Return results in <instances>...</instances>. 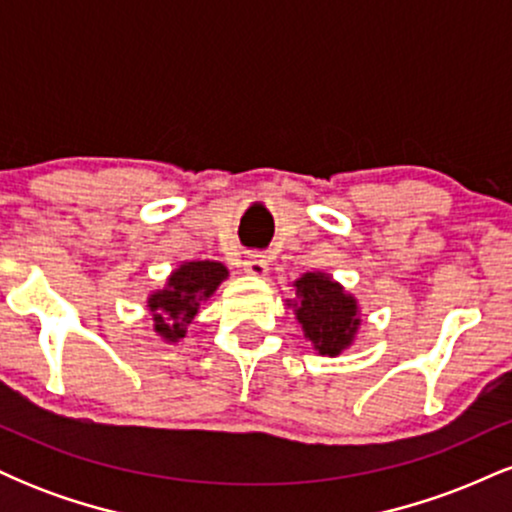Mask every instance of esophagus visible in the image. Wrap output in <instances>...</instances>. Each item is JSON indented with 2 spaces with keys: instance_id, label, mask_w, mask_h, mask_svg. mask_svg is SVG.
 I'll list each match as a JSON object with an SVG mask.
<instances>
[{
  "instance_id": "obj_1",
  "label": "esophagus",
  "mask_w": 512,
  "mask_h": 512,
  "mask_svg": "<svg viewBox=\"0 0 512 512\" xmlns=\"http://www.w3.org/2000/svg\"><path fill=\"white\" fill-rule=\"evenodd\" d=\"M243 269L245 274L250 276H267L269 272L267 255H262V252H252V255H248V260L243 262Z\"/></svg>"
}]
</instances>
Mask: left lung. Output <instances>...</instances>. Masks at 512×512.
Masks as SVG:
<instances>
[{
    "label": "left lung",
    "instance_id": "1",
    "mask_svg": "<svg viewBox=\"0 0 512 512\" xmlns=\"http://www.w3.org/2000/svg\"><path fill=\"white\" fill-rule=\"evenodd\" d=\"M293 286L296 301L289 305L317 354L339 356L349 349L361 327L356 298L325 272H305Z\"/></svg>",
    "mask_w": 512,
    "mask_h": 512
}]
</instances>
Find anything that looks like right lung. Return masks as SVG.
<instances>
[{
    "label": "right lung",
    "instance_id": "right-lung-1",
    "mask_svg": "<svg viewBox=\"0 0 512 512\" xmlns=\"http://www.w3.org/2000/svg\"><path fill=\"white\" fill-rule=\"evenodd\" d=\"M226 279L228 269L221 262L192 260L175 267L166 286L146 298V308L154 317V332L168 344L180 342L187 334V325L199 313V305L209 301Z\"/></svg>",
    "mask_w": 512,
    "mask_h": 512
}]
</instances>
